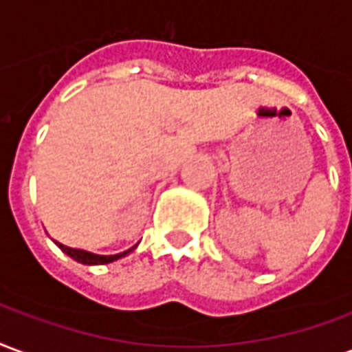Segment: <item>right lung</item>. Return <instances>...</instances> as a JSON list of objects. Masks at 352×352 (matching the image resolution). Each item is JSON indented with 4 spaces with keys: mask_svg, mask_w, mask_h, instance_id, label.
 I'll list each match as a JSON object with an SVG mask.
<instances>
[{
    "mask_svg": "<svg viewBox=\"0 0 352 352\" xmlns=\"http://www.w3.org/2000/svg\"><path fill=\"white\" fill-rule=\"evenodd\" d=\"M60 245V250L63 253H67L69 257L74 258L76 263H82V264H109V263H114L118 258L125 257L127 253L135 250V248H131V250L123 251V253H118V255H94V253H89V251H84V250H73V248H67V245H63V243H58Z\"/></svg>",
    "mask_w": 352,
    "mask_h": 352,
    "instance_id": "add662e5",
    "label": "right lung"
}]
</instances>
